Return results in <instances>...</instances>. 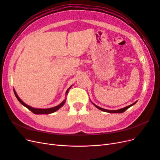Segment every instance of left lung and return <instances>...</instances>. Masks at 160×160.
Returning <instances> with one entry per match:
<instances>
[{"label": "left lung", "mask_w": 160, "mask_h": 160, "mask_svg": "<svg viewBox=\"0 0 160 160\" xmlns=\"http://www.w3.org/2000/svg\"><path fill=\"white\" fill-rule=\"evenodd\" d=\"M136 102H135V103H133V104H132V105H128V106H127V107H125V108H122V109H118V110H108V109H103V108H100V107H99V106H98V105H95L94 103H93L95 107L98 108V109H100V110H101V111H105V112H108V113H123L125 111H126L128 108H129L131 106H132V105H133Z\"/></svg>", "instance_id": "left-lung-1"}]
</instances>
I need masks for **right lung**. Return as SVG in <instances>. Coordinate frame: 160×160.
Instances as JSON below:
<instances>
[{
  "instance_id": "add662e5",
  "label": "right lung",
  "mask_w": 160,
  "mask_h": 160,
  "mask_svg": "<svg viewBox=\"0 0 160 160\" xmlns=\"http://www.w3.org/2000/svg\"><path fill=\"white\" fill-rule=\"evenodd\" d=\"M69 89H70V88L67 90L66 94H67V93H68V91H69ZM14 95H15L16 98H17V99H18V101H19V102H20L22 105L25 106V107H26L27 109H28L30 111H31L33 113H35V114H49V113H51L55 112V111H56L57 110H58L59 108H61L62 107V106L65 104V101H66V100L63 101H62V102L61 104H59V105H57V106H56V107L52 108H49V109H36V108H31V107H30V106H28V105H27V104H25V103H24L23 101H22L20 98H18L17 94V93H16L15 91H14Z\"/></svg>"
}]
</instances>
